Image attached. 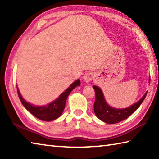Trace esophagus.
Here are the masks:
<instances>
[{"mask_svg":"<svg viewBox=\"0 0 159 159\" xmlns=\"http://www.w3.org/2000/svg\"><path fill=\"white\" fill-rule=\"evenodd\" d=\"M94 78V76L93 74L92 73H90V72H88V73H86L84 76H83V79H84V80L85 82H90Z\"/></svg>","mask_w":159,"mask_h":159,"instance_id":"obj_1","label":"esophagus"}]
</instances>
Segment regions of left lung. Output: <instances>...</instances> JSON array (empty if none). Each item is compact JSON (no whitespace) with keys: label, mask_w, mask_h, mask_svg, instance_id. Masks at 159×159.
Instances as JSON below:
<instances>
[{"label":"left lung","mask_w":159,"mask_h":159,"mask_svg":"<svg viewBox=\"0 0 159 159\" xmlns=\"http://www.w3.org/2000/svg\"><path fill=\"white\" fill-rule=\"evenodd\" d=\"M150 81V80H149ZM95 92V101L94 104V111L98 118L109 124H114L128 118L133 112L138 109L142 102L146 98L147 92L144 94L140 100L126 109H117L109 107L104 99L103 93L100 88L93 85Z\"/></svg>","instance_id":"left-lung-1"}]
</instances>
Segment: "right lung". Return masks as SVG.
Here are the masks:
<instances>
[{
    "instance_id": "obj_1",
    "label": "right lung",
    "mask_w": 159,
    "mask_h": 159,
    "mask_svg": "<svg viewBox=\"0 0 159 159\" xmlns=\"http://www.w3.org/2000/svg\"><path fill=\"white\" fill-rule=\"evenodd\" d=\"M80 85V80H76L62 94H61L56 100L46 106H34L28 103L22 98L20 91L18 90L17 86V89L19 98H20L21 104L31 114H33L34 116H36L40 120H45V121H50V120H55L60 116L64 111V107H65L67 97L69 96L72 90Z\"/></svg>"
}]
</instances>
